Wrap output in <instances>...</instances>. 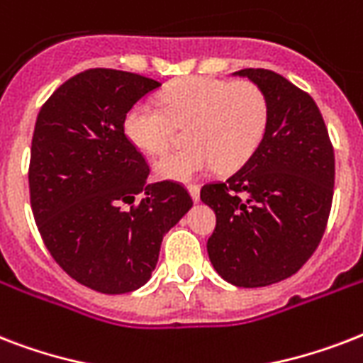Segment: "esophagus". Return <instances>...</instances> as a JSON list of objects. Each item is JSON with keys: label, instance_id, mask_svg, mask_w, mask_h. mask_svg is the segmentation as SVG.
<instances>
[{"label": "esophagus", "instance_id": "obj_1", "mask_svg": "<svg viewBox=\"0 0 363 363\" xmlns=\"http://www.w3.org/2000/svg\"><path fill=\"white\" fill-rule=\"evenodd\" d=\"M188 192H190V196H192V199L198 203L199 201V186L198 184H188Z\"/></svg>", "mask_w": 363, "mask_h": 363}]
</instances>
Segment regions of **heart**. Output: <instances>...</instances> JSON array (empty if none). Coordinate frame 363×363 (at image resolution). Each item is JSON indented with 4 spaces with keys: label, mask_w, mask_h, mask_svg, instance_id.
<instances>
[{
    "label": "heart",
    "mask_w": 363,
    "mask_h": 363,
    "mask_svg": "<svg viewBox=\"0 0 363 363\" xmlns=\"http://www.w3.org/2000/svg\"><path fill=\"white\" fill-rule=\"evenodd\" d=\"M152 101L131 105L124 116L125 139L145 154H164L177 128H186V147L154 164L164 181L190 182L216 165L235 171L258 150L269 122L264 90L250 81L188 77L173 82Z\"/></svg>",
    "instance_id": "1"
}]
</instances>
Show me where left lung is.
I'll use <instances>...</instances> for the list:
<instances>
[{
  "mask_svg": "<svg viewBox=\"0 0 363 363\" xmlns=\"http://www.w3.org/2000/svg\"><path fill=\"white\" fill-rule=\"evenodd\" d=\"M233 75L264 90L269 122L241 169L201 188V201L216 215L207 252L224 281L269 286L298 273L318 247L332 209L335 158L309 94L269 69Z\"/></svg>",
  "mask_w": 363,
  "mask_h": 363,
  "instance_id": "1",
  "label": "left lung"
}]
</instances>
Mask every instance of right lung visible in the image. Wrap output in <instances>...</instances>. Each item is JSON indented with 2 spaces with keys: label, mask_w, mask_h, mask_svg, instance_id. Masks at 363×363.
<instances>
[{
  "label": "right lung",
  "mask_w": 363,
  "mask_h": 363,
  "mask_svg": "<svg viewBox=\"0 0 363 363\" xmlns=\"http://www.w3.org/2000/svg\"><path fill=\"white\" fill-rule=\"evenodd\" d=\"M160 86L137 73L86 69L37 116L28 175L33 218L56 264L96 292L141 288L164 235L194 205L179 182H147V162L124 135L125 113Z\"/></svg>",
  "instance_id": "1"
}]
</instances>
